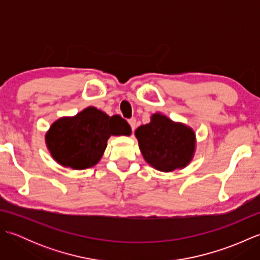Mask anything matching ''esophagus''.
<instances>
[{
    "instance_id": "1",
    "label": "esophagus",
    "mask_w": 260,
    "mask_h": 260,
    "mask_svg": "<svg viewBox=\"0 0 260 260\" xmlns=\"http://www.w3.org/2000/svg\"><path fill=\"white\" fill-rule=\"evenodd\" d=\"M128 124H129L131 128H132V132H134L135 131V127H136V119L135 118L128 119Z\"/></svg>"
}]
</instances>
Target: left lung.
<instances>
[{"instance_id": "1", "label": "left lung", "mask_w": 260, "mask_h": 260, "mask_svg": "<svg viewBox=\"0 0 260 260\" xmlns=\"http://www.w3.org/2000/svg\"><path fill=\"white\" fill-rule=\"evenodd\" d=\"M135 135L145 161L163 172L184 168L194 152L193 131L159 114L152 116L150 124L139 127Z\"/></svg>"}]
</instances>
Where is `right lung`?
I'll return each instance as SVG.
<instances>
[{"label":"right lung","instance_id":"obj_1","mask_svg":"<svg viewBox=\"0 0 260 260\" xmlns=\"http://www.w3.org/2000/svg\"><path fill=\"white\" fill-rule=\"evenodd\" d=\"M129 134V125L119 115L109 117L95 107H88L73 118L53 123L47 134V145L58 163L82 170L101 159L110 135Z\"/></svg>","mask_w":260,"mask_h":260}]
</instances>
